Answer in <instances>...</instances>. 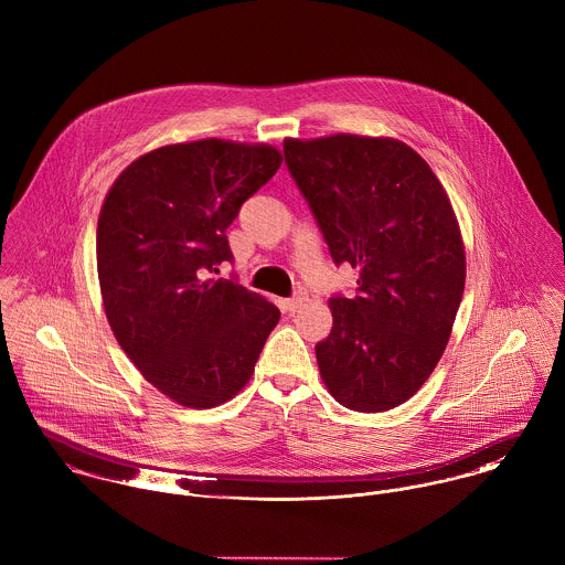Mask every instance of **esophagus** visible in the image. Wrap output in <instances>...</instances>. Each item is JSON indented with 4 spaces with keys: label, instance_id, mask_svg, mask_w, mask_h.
I'll list each match as a JSON object with an SVG mask.
<instances>
[{
    "label": "esophagus",
    "instance_id": "34e87169",
    "mask_svg": "<svg viewBox=\"0 0 565 565\" xmlns=\"http://www.w3.org/2000/svg\"><path fill=\"white\" fill-rule=\"evenodd\" d=\"M303 303H306V295H303V292H299V295H295L292 299H288V301H286V310H288L290 315H295Z\"/></svg>",
    "mask_w": 565,
    "mask_h": 565
}]
</instances>
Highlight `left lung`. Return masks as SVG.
<instances>
[{
  "mask_svg": "<svg viewBox=\"0 0 565 565\" xmlns=\"http://www.w3.org/2000/svg\"><path fill=\"white\" fill-rule=\"evenodd\" d=\"M284 154L334 262L360 270L358 295L328 303L334 326L317 344L321 377L349 411H391L435 371L462 299L450 196L426 159L393 137H286Z\"/></svg>",
  "mask_w": 565,
  "mask_h": 565,
  "instance_id": "left-lung-1",
  "label": "left lung"
}]
</instances>
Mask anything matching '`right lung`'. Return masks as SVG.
Wrapping results in <instances>:
<instances>
[{"instance_id": "add662e5", "label": "right lung", "mask_w": 565, "mask_h": 565, "mask_svg": "<svg viewBox=\"0 0 565 565\" xmlns=\"http://www.w3.org/2000/svg\"><path fill=\"white\" fill-rule=\"evenodd\" d=\"M270 143L196 139L143 152L105 196L96 259L107 321L139 373L188 408L250 380L279 310L231 279L226 226L279 170Z\"/></svg>"}]
</instances>
